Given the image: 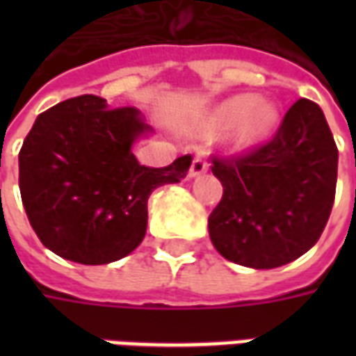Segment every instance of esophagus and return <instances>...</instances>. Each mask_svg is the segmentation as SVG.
Segmentation results:
<instances>
[{"label": "esophagus", "instance_id": "obj_1", "mask_svg": "<svg viewBox=\"0 0 356 356\" xmlns=\"http://www.w3.org/2000/svg\"><path fill=\"white\" fill-rule=\"evenodd\" d=\"M208 170V160L204 154H196L193 160V165H191V177H198L202 173H206Z\"/></svg>", "mask_w": 356, "mask_h": 356}]
</instances>
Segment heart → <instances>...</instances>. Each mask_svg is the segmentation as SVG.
I'll return each instance as SVG.
<instances>
[{
  "instance_id": "1",
  "label": "heart",
  "mask_w": 356,
  "mask_h": 356,
  "mask_svg": "<svg viewBox=\"0 0 356 356\" xmlns=\"http://www.w3.org/2000/svg\"><path fill=\"white\" fill-rule=\"evenodd\" d=\"M216 120L219 124L234 122V137L240 143L250 145L273 131L278 122V110L273 102L261 99L255 101L252 95H238L219 106Z\"/></svg>"
}]
</instances>
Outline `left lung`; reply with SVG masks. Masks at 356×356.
Masks as SVG:
<instances>
[{"mask_svg": "<svg viewBox=\"0 0 356 356\" xmlns=\"http://www.w3.org/2000/svg\"><path fill=\"white\" fill-rule=\"evenodd\" d=\"M223 198L208 219L225 259L275 268L321 238L334 206L337 147L316 102L299 99L273 139L244 156L213 158Z\"/></svg>", "mask_w": 356, "mask_h": 356, "instance_id": "8db88e82", "label": "left lung"}]
</instances>
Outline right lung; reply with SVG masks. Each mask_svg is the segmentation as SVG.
Here are the masks:
<instances>
[{"mask_svg": "<svg viewBox=\"0 0 356 356\" xmlns=\"http://www.w3.org/2000/svg\"><path fill=\"white\" fill-rule=\"evenodd\" d=\"M152 127L133 106L80 95L42 112L19 152L28 221L53 254L81 265L129 255L147 234L148 196L186 177L193 158L165 168L137 162L133 145Z\"/></svg>", "mask_w": 356, "mask_h": 356, "instance_id": "obj_1", "label": "right lung"}]
</instances>
